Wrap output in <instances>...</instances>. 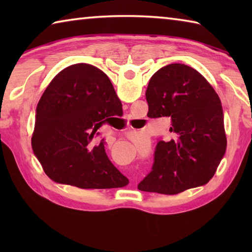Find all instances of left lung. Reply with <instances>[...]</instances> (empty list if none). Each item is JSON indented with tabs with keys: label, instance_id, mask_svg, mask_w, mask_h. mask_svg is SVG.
<instances>
[{
	"label": "left lung",
	"instance_id": "8db88e82",
	"mask_svg": "<svg viewBox=\"0 0 252 252\" xmlns=\"http://www.w3.org/2000/svg\"><path fill=\"white\" fill-rule=\"evenodd\" d=\"M149 118H170L168 142L159 140L152 170L138 185L147 192L177 194L206 185L227 148L223 111L210 83L191 66L172 63L151 76Z\"/></svg>",
	"mask_w": 252,
	"mask_h": 252
}]
</instances>
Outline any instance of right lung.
Instances as JSON below:
<instances>
[{"label":"right lung","mask_w":252,"mask_h":252,"mask_svg":"<svg viewBox=\"0 0 252 252\" xmlns=\"http://www.w3.org/2000/svg\"><path fill=\"white\" fill-rule=\"evenodd\" d=\"M122 111L110 79L87 63L65 67L52 80L36 108L32 149L44 172L81 189L129 183L109 160L97 129Z\"/></svg>","instance_id":"add662e5"}]
</instances>
